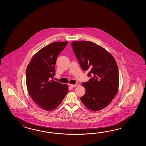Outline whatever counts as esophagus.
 <instances>
[{"label": "esophagus", "instance_id": "34e87169", "mask_svg": "<svg viewBox=\"0 0 146 146\" xmlns=\"http://www.w3.org/2000/svg\"><path fill=\"white\" fill-rule=\"evenodd\" d=\"M69 86L70 88H74V87L77 86V84H69Z\"/></svg>", "mask_w": 146, "mask_h": 146}]
</instances>
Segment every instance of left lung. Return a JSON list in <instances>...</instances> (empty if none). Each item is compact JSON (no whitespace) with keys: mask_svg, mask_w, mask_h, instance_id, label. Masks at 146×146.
I'll use <instances>...</instances> for the list:
<instances>
[{"mask_svg":"<svg viewBox=\"0 0 146 146\" xmlns=\"http://www.w3.org/2000/svg\"><path fill=\"white\" fill-rule=\"evenodd\" d=\"M72 46L81 67L89 71L91 78L82 83L86 93L81 102L92 111L104 109L118 92V67L114 58L103 47L90 41L72 42Z\"/></svg>","mask_w":146,"mask_h":146,"instance_id":"1","label":"left lung"}]
</instances>
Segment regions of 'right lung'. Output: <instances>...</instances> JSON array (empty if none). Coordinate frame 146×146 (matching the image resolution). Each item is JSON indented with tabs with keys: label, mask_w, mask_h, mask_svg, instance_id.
I'll return each mask as SVG.
<instances>
[{
	"label": "right lung",
	"mask_w": 146,
	"mask_h": 146,
	"mask_svg": "<svg viewBox=\"0 0 146 146\" xmlns=\"http://www.w3.org/2000/svg\"><path fill=\"white\" fill-rule=\"evenodd\" d=\"M68 42H54L44 47L32 57L26 70L28 93L42 109L51 111L62 102L68 92L67 84L51 80L59 54Z\"/></svg>",
	"instance_id": "obj_1"
}]
</instances>
